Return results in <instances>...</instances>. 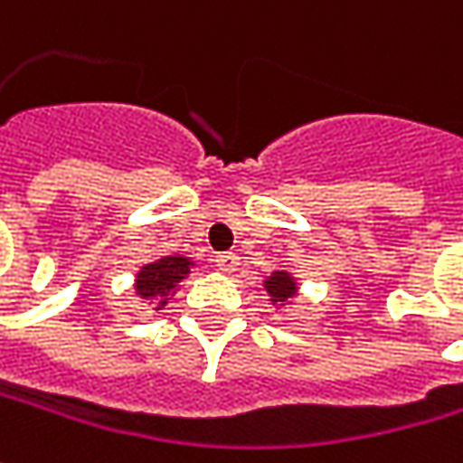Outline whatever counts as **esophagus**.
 Returning a JSON list of instances; mask_svg holds the SVG:
<instances>
[{"label":"esophagus","mask_w":463,"mask_h":463,"mask_svg":"<svg viewBox=\"0 0 463 463\" xmlns=\"http://www.w3.org/2000/svg\"><path fill=\"white\" fill-rule=\"evenodd\" d=\"M214 264H217V269L220 271L231 274V271L238 269V256H235V253H217V256H214Z\"/></svg>","instance_id":"1"}]
</instances>
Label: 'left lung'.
I'll use <instances>...</instances> for the list:
<instances>
[{
    "label": "left lung",
    "mask_w": 463,
    "mask_h": 463,
    "mask_svg": "<svg viewBox=\"0 0 463 463\" xmlns=\"http://www.w3.org/2000/svg\"><path fill=\"white\" fill-rule=\"evenodd\" d=\"M264 290L269 295V303L274 308H288L298 298L300 288L290 271H271L269 277H264Z\"/></svg>",
    "instance_id": "left-lung-1"
}]
</instances>
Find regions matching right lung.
<instances>
[{
	"label": "right lung",
	"mask_w": 463,
	"mask_h": 463,
	"mask_svg": "<svg viewBox=\"0 0 463 463\" xmlns=\"http://www.w3.org/2000/svg\"><path fill=\"white\" fill-rule=\"evenodd\" d=\"M196 267L189 256H160L150 264L139 267L137 277H134V295L139 300H147L155 308L160 311L163 306H168V300H173V295L181 290V282L192 274Z\"/></svg>",
	"instance_id": "add662e5"
}]
</instances>
